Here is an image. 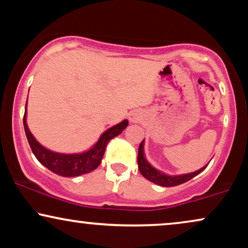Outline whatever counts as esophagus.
I'll return each mask as SVG.
<instances>
[{
  "mask_svg": "<svg viewBox=\"0 0 248 248\" xmlns=\"http://www.w3.org/2000/svg\"><path fill=\"white\" fill-rule=\"evenodd\" d=\"M140 120V112L135 111L130 114V121L131 122H139Z\"/></svg>",
  "mask_w": 248,
  "mask_h": 248,
  "instance_id": "1",
  "label": "esophagus"
}]
</instances>
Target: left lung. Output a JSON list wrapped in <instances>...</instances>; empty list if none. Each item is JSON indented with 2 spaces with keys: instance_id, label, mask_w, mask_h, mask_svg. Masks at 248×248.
I'll list each match as a JSON object with an SVG mask.
<instances>
[{
  "instance_id": "left-lung-1",
  "label": "left lung",
  "mask_w": 248,
  "mask_h": 248,
  "mask_svg": "<svg viewBox=\"0 0 248 248\" xmlns=\"http://www.w3.org/2000/svg\"><path fill=\"white\" fill-rule=\"evenodd\" d=\"M143 143L142 140L139 147V156H137V164H139V169L140 174L143 175L146 180L153 182V183L158 184L161 186H180L182 183H186V182L190 181L191 178L197 176L199 173H202L203 169L206 168L202 167L199 170L194 171V173L186 174V175H178V176H168V175L162 174L161 171L156 170L155 168H153L149 162L146 161V159L144 158V149H143Z\"/></svg>"
}]
</instances>
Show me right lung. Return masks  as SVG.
<instances>
[{
	"label": "right lung",
	"mask_w": 248,
	"mask_h": 248,
	"mask_svg": "<svg viewBox=\"0 0 248 248\" xmlns=\"http://www.w3.org/2000/svg\"><path fill=\"white\" fill-rule=\"evenodd\" d=\"M23 120L27 140L37 160L52 173L64 177L80 176V175L95 170L101 165L106 145L109 140L120 135L122 130H124V128L128 126V121L124 120L117 126L109 128L102 135L101 139L93 145V149H90L88 152L80 153V155H62V153L49 151L34 139L26 124V111H25Z\"/></svg>",
	"instance_id": "1"
}]
</instances>
